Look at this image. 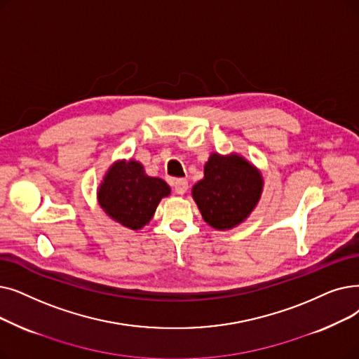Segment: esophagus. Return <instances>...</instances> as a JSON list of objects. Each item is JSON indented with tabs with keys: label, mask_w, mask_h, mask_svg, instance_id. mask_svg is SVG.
<instances>
[{
	"label": "esophagus",
	"mask_w": 359,
	"mask_h": 359,
	"mask_svg": "<svg viewBox=\"0 0 359 359\" xmlns=\"http://www.w3.org/2000/svg\"><path fill=\"white\" fill-rule=\"evenodd\" d=\"M188 189H189L188 180L179 179V180H176V182H175V192H176L177 195H184L186 192H188Z\"/></svg>",
	"instance_id": "obj_1"
}]
</instances>
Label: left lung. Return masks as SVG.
<instances>
[{
    "label": "left lung",
    "instance_id": "left-lung-1",
    "mask_svg": "<svg viewBox=\"0 0 359 359\" xmlns=\"http://www.w3.org/2000/svg\"><path fill=\"white\" fill-rule=\"evenodd\" d=\"M262 188L261 171L242 155L212 152L204 165V177L194 184L192 198L207 224L230 230L251 215Z\"/></svg>",
    "mask_w": 359,
    "mask_h": 359
}]
</instances>
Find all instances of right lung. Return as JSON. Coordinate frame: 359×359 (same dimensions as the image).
<instances>
[{
  "instance_id": "add662e5",
  "label": "right lung",
  "mask_w": 359,
  "mask_h": 359,
  "mask_svg": "<svg viewBox=\"0 0 359 359\" xmlns=\"http://www.w3.org/2000/svg\"><path fill=\"white\" fill-rule=\"evenodd\" d=\"M170 192V186L163 179L148 176L144 165L130 158L117 160L105 171L97 198L111 220L139 230L151 222L160 201Z\"/></svg>"
}]
</instances>
